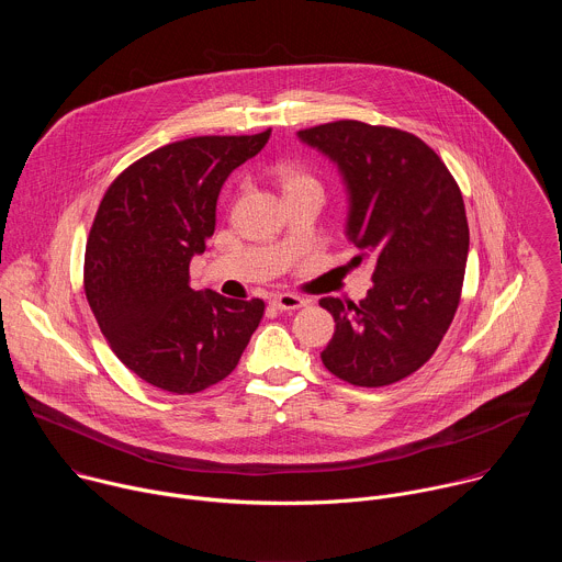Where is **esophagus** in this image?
I'll return each mask as SVG.
<instances>
[{
	"instance_id": "34e87169",
	"label": "esophagus",
	"mask_w": 562,
	"mask_h": 562,
	"mask_svg": "<svg viewBox=\"0 0 562 562\" xmlns=\"http://www.w3.org/2000/svg\"><path fill=\"white\" fill-rule=\"evenodd\" d=\"M271 304L280 311H295V308H302L308 304V300L295 295V293H280V295H273Z\"/></svg>"
}]
</instances>
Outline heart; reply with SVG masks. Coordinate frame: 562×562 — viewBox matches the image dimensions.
Instances as JSON below:
<instances>
[{
	"instance_id": "1",
	"label": "heart",
	"mask_w": 562,
	"mask_h": 562,
	"mask_svg": "<svg viewBox=\"0 0 562 562\" xmlns=\"http://www.w3.org/2000/svg\"><path fill=\"white\" fill-rule=\"evenodd\" d=\"M276 176H278L280 184H282V189H284V193L295 191V189H302V187H317L315 178H313L306 169H302V167H297V165H280V167L276 169Z\"/></svg>"
}]
</instances>
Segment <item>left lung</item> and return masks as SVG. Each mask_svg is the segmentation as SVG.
Wrapping results in <instances>:
<instances>
[{"instance_id": "8db88e82", "label": "left lung", "mask_w": 562, "mask_h": 562, "mask_svg": "<svg viewBox=\"0 0 562 562\" xmlns=\"http://www.w3.org/2000/svg\"><path fill=\"white\" fill-rule=\"evenodd\" d=\"M338 167L347 195V237L373 260V286L358 304L323 297L336 334L319 353L356 386H386L418 371L456 315L469 226L462 193L420 137L340 120L297 131Z\"/></svg>"}]
</instances>
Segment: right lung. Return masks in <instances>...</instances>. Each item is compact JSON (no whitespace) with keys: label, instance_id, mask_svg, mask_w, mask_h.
I'll return each mask as SVG.
<instances>
[{"label":"right lung","instance_id":"1","mask_svg":"<svg viewBox=\"0 0 562 562\" xmlns=\"http://www.w3.org/2000/svg\"><path fill=\"white\" fill-rule=\"evenodd\" d=\"M202 135L167 144L122 171L93 220L85 291L115 356L178 395L224 380L265 315V302L191 289L189 265L215 231L226 178L269 142Z\"/></svg>","mask_w":562,"mask_h":562}]
</instances>
